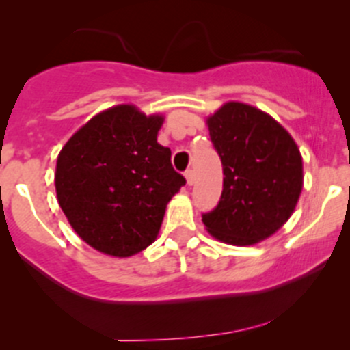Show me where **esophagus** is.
Instances as JSON below:
<instances>
[{"instance_id": "34e87169", "label": "esophagus", "mask_w": 350, "mask_h": 350, "mask_svg": "<svg viewBox=\"0 0 350 350\" xmlns=\"http://www.w3.org/2000/svg\"><path fill=\"white\" fill-rule=\"evenodd\" d=\"M186 180H187V186H192V184H194V171L192 170L186 171Z\"/></svg>"}]
</instances>
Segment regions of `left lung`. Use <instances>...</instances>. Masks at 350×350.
<instances>
[{
	"mask_svg": "<svg viewBox=\"0 0 350 350\" xmlns=\"http://www.w3.org/2000/svg\"><path fill=\"white\" fill-rule=\"evenodd\" d=\"M224 170L214 211L202 214L207 232L224 243H258L290 219L303 189V159L295 139L270 115L228 102L207 118Z\"/></svg>",
	"mask_w": 350,
	"mask_h": 350,
	"instance_id": "left-lung-1",
	"label": "left lung"
}]
</instances>
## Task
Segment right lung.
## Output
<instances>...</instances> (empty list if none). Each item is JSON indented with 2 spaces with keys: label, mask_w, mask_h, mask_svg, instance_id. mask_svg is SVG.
<instances>
[{
  "label": "right lung",
  "mask_w": 350,
  "mask_h": 350,
  "mask_svg": "<svg viewBox=\"0 0 350 350\" xmlns=\"http://www.w3.org/2000/svg\"><path fill=\"white\" fill-rule=\"evenodd\" d=\"M164 118L116 105L83 124L55 167L59 206L83 242L131 256L158 237L166 206L186 184L158 143Z\"/></svg>",
  "instance_id": "obj_1"
}]
</instances>
